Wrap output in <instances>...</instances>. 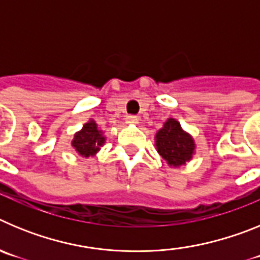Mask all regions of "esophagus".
I'll list each match as a JSON object with an SVG mask.
<instances>
[{
  "mask_svg": "<svg viewBox=\"0 0 260 260\" xmlns=\"http://www.w3.org/2000/svg\"><path fill=\"white\" fill-rule=\"evenodd\" d=\"M126 122L127 123H138L137 116H126Z\"/></svg>",
  "mask_w": 260,
  "mask_h": 260,
  "instance_id": "esophagus-1",
  "label": "esophagus"
}]
</instances>
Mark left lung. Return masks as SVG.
<instances>
[{"instance_id": "8db88e82", "label": "left lung", "mask_w": 260, "mask_h": 260, "mask_svg": "<svg viewBox=\"0 0 260 260\" xmlns=\"http://www.w3.org/2000/svg\"><path fill=\"white\" fill-rule=\"evenodd\" d=\"M156 148L164 160L171 167H180L186 164L192 157L195 143L192 138L185 133L180 122L169 118L155 137Z\"/></svg>"}]
</instances>
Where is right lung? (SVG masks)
<instances>
[{
    "instance_id": "add662e5",
    "label": "right lung",
    "mask_w": 260,
    "mask_h": 260,
    "mask_svg": "<svg viewBox=\"0 0 260 260\" xmlns=\"http://www.w3.org/2000/svg\"><path fill=\"white\" fill-rule=\"evenodd\" d=\"M104 142L105 138L103 137V132L99 130L95 121L91 119L87 123H84L83 128L80 132H78L74 135V139H73L71 144L79 155L88 157V156L95 155L100 150V147L104 144Z\"/></svg>"
}]
</instances>
